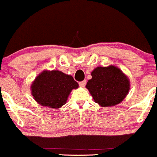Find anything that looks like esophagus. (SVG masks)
<instances>
[{"instance_id": "34e87169", "label": "esophagus", "mask_w": 157, "mask_h": 157, "mask_svg": "<svg viewBox=\"0 0 157 157\" xmlns=\"http://www.w3.org/2000/svg\"><path fill=\"white\" fill-rule=\"evenodd\" d=\"M85 85H86V81L85 80L82 81V82H79V85H80L81 87H85Z\"/></svg>"}]
</instances>
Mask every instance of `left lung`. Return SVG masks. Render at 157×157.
I'll use <instances>...</instances> for the list:
<instances>
[{
  "mask_svg": "<svg viewBox=\"0 0 157 157\" xmlns=\"http://www.w3.org/2000/svg\"><path fill=\"white\" fill-rule=\"evenodd\" d=\"M91 76L86 88L94 101L104 108L121 103L129 91L128 77L115 66L97 67L92 71Z\"/></svg>",
  "mask_w": 157,
  "mask_h": 157,
  "instance_id": "1",
  "label": "left lung"
}]
</instances>
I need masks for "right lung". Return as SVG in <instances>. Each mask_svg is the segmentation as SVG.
Segmentation results:
<instances>
[{"instance_id": "add662e5", "label": "right lung", "mask_w": 157, "mask_h": 157, "mask_svg": "<svg viewBox=\"0 0 157 157\" xmlns=\"http://www.w3.org/2000/svg\"><path fill=\"white\" fill-rule=\"evenodd\" d=\"M78 87L71 75L58 70L44 71L32 84L31 92L40 105L59 108L66 104L71 91Z\"/></svg>"}]
</instances>
